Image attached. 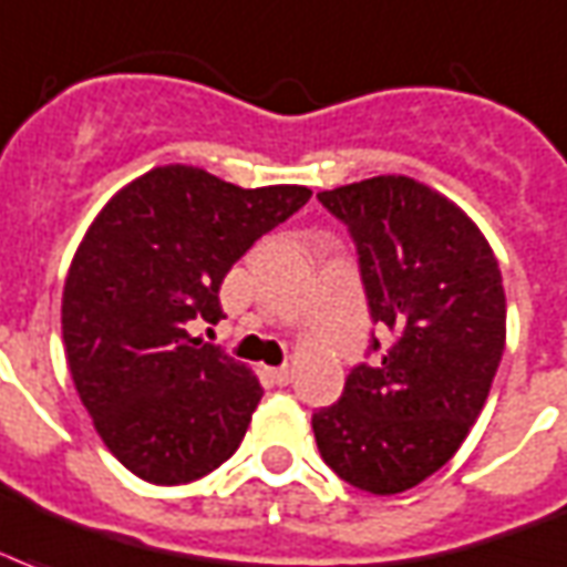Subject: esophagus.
I'll return each instance as SVG.
<instances>
[{"mask_svg":"<svg viewBox=\"0 0 567 567\" xmlns=\"http://www.w3.org/2000/svg\"><path fill=\"white\" fill-rule=\"evenodd\" d=\"M270 378H274L276 386H288L293 378V371L291 365H279V369H270Z\"/></svg>","mask_w":567,"mask_h":567,"instance_id":"esophagus-1","label":"esophagus"}]
</instances>
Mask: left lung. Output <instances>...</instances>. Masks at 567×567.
<instances>
[{"mask_svg": "<svg viewBox=\"0 0 567 567\" xmlns=\"http://www.w3.org/2000/svg\"><path fill=\"white\" fill-rule=\"evenodd\" d=\"M318 202L351 231L371 321L392 341L315 413V440L348 485L401 494L455 455L485 408L505 351L503 274L473 219L413 178L380 175Z\"/></svg>", "mask_w": 567, "mask_h": 567, "instance_id": "left-lung-1", "label": "left lung"}]
</instances>
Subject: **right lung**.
<instances>
[{"instance_id":"right-lung-1","label":"right lung","mask_w":567,"mask_h":567,"mask_svg":"<svg viewBox=\"0 0 567 567\" xmlns=\"http://www.w3.org/2000/svg\"><path fill=\"white\" fill-rule=\"evenodd\" d=\"M312 198L244 189L196 166H157L118 189L73 255L62 336L80 401L112 455L151 485H187L235 455L261 383L189 336L223 318L237 258Z\"/></svg>"}]
</instances>
